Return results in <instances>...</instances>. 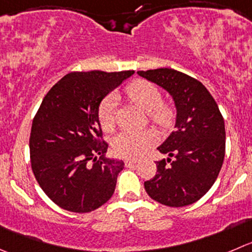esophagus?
Returning <instances> with one entry per match:
<instances>
[{
  "label": "esophagus",
  "instance_id": "esophagus-1",
  "mask_svg": "<svg viewBox=\"0 0 252 252\" xmlns=\"http://www.w3.org/2000/svg\"><path fill=\"white\" fill-rule=\"evenodd\" d=\"M136 162H138V160H135V158H126V160L124 161V163H126V166L135 165Z\"/></svg>",
  "mask_w": 252,
  "mask_h": 252
}]
</instances>
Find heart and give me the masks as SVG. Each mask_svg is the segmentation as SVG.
Masks as SVG:
<instances>
[{"label": "heart", "instance_id": "1", "mask_svg": "<svg viewBox=\"0 0 252 252\" xmlns=\"http://www.w3.org/2000/svg\"><path fill=\"white\" fill-rule=\"evenodd\" d=\"M129 99L145 112L155 124L161 128H167L173 121V109L167 104L161 103L162 94L160 90L151 82L145 80H136L126 87ZM118 103V94H109L99 104L98 117L104 130L109 131L114 128L116 108ZM158 140L154 130L124 131L119 134L113 141V150L121 158H139L144 155Z\"/></svg>", "mask_w": 252, "mask_h": 252}]
</instances>
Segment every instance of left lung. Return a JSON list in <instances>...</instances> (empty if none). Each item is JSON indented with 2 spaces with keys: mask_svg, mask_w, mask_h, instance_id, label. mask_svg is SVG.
<instances>
[{
  "mask_svg": "<svg viewBox=\"0 0 252 252\" xmlns=\"http://www.w3.org/2000/svg\"><path fill=\"white\" fill-rule=\"evenodd\" d=\"M138 75L166 90L177 111L176 130L158 148L167 154V161H156L158 171L144 182L145 191L163 206H189L211 189L223 165V116L208 90L193 77L167 67Z\"/></svg>",
  "mask_w": 252,
  "mask_h": 252,
  "instance_id": "obj_1",
  "label": "left lung"
}]
</instances>
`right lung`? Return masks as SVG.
<instances>
[{
  "mask_svg": "<svg viewBox=\"0 0 252 252\" xmlns=\"http://www.w3.org/2000/svg\"><path fill=\"white\" fill-rule=\"evenodd\" d=\"M134 71L71 72L46 94L33 119L31 163L44 193L60 208L89 213L114 193L124 162L104 158L98 109Z\"/></svg>",
  "mask_w": 252,
  "mask_h": 252,
  "instance_id": "add662e5",
  "label": "right lung"
}]
</instances>
